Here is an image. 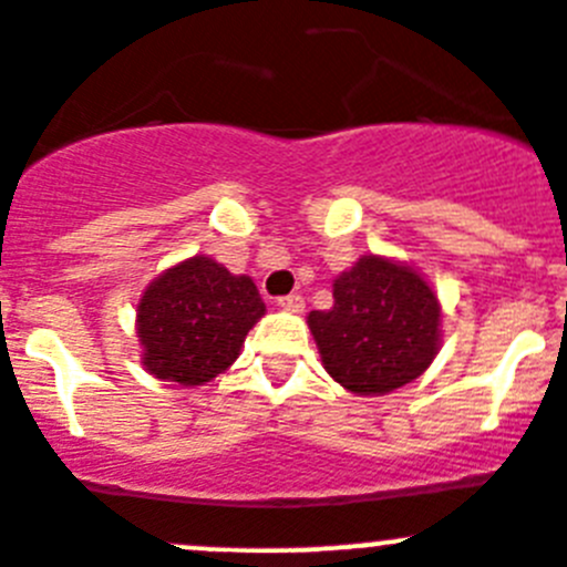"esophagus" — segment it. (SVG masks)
Here are the masks:
<instances>
[{
	"label": "esophagus",
	"mask_w": 567,
	"mask_h": 567,
	"mask_svg": "<svg viewBox=\"0 0 567 567\" xmlns=\"http://www.w3.org/2000/svg\"><path fill=\"white\" fill-rule=\"evenodd\" d=\"M277 307H282V310H288V312H301V310H305V299H301L299 293L279 296Z\"/></svg>",
	"instance_id": "1"
}]
</instances>
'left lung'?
<instances>
[{
  "instance_id": "1",
  "label": "left lung",
  "mask_w": 567,
  "mask_h": 567,
  "mask_svg": "<svg viewBox=\"0 0 567 567\" xmlns=\"http://www.w3.org/2000/svg\"><path fill=\"white\" fill-rule=\"evenodd\" d=\"M334 305L307 316L323 368L357 395L421 377L441 349V301L406 262L362 255L332 285Z\"/></svg>"
}]
</instances>
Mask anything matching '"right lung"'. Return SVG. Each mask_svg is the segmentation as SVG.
Masks as SVG:
<instances>
[{"mask_svg":"<svg viewBox=\"0 0 567 567\" xmlns=\"http://www.w3.org/2000/svg\"><path fill=\"white\" fill-rule=\"evenodd\" d=\"M266 316L257 285L213 257L196 255L152 279L137 301V340L146 371L196 388L227 371L246 334Z\"/></svg>","mask_w":567,"mask_h":567,"instance_id":"right-lung-1","label":"right lung"}]
</instances>
